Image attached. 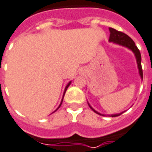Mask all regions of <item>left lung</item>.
<instances>
[{
  "instance_id": "1",
  "label": "left lung",
  "mask_w": 152,
  "mask_h": 152,
  "mask_svg": "<svg viewBox=\"0 0 152 152\" xmlns=\"http://www.w3.org/2000/svg\"><path fill=\"white\" fill-rule=\"evenodd\" d=\"M110 30V37H109V41L111 42H114V43H118L119 45L123 46H126L127 47L128 49H130L133 51V53L136 55V58H137V65H138V69H139V73H140V75L142 78H143V72H142V57H141V53L140 51L138 50V48L137 47V45H135L134 41L132 39L126 34L125 33L123 32H121V31H118V30H115L113 28H109ZM89 107H91V106L89 105ZM91 109L94 111V113H96L99 114L101 115L100 113H98V112H96L95 110L91 107ZM122 113L119 114H115V115H111L113 118V117H118V116H120ZM103 116V115H102Z\"/></svg>"
}]
</instances>
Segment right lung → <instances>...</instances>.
Returning a JSON list of instances; mask_svg holds the SVG:
<instances>
[{"instance_id": "right-lung-1", "label": "right lung", "mask_w": 152, "mask_h": 152, "mask_svg": "<svg viewBox=\"0 0 152 152\" xmlns=\"http://www.w3.org/2000/svg\"><path fill=\"white\" fill-rule=\"evenodd\" d=\"M69 85H70V83H68V85H67V86H66V88H65V90H64V94H65L66 90H67V88H68V87L69 86ZM62 102H63V100H62ZM62 102H61V103H60V105H59V107L61 106V104H62Z\"/></svg>"}]
</instances>
